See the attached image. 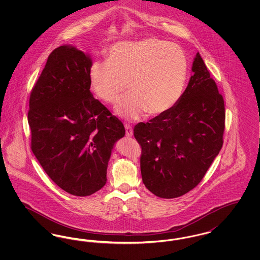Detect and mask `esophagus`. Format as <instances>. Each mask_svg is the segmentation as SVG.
I'll use <instances>...</instances> for the list:
<instances>
[{
    "instance_id": "esophagus-1",
    "label": "esophagus",
    "mask_w": 260,
    "mask_h": 260,
    "mask_svg": "<svg viewBox=\"0 0 260 260\" xmlns=\"http://www.w3.org/2000/svg\"><path fill=\"white\" fill-rule=\"evenodd\" d=\"M124 128H125V136H127V137H132L133 135H134L133 127L129 124H125Z\"/></svg>"
}]
</instances>
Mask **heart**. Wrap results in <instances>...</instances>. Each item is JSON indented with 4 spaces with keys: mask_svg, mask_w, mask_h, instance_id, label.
I'll use <instances>...</instances> for the list:
<instances>
[{
    "mask_svg": "<svg viewBox=\"0 0 260 260\" xmlns=\"http://www.w3.org/2000/svg\"><path fill=\"white\" fill-rule=\"evenodd\" d=\"M188 74L184 51L156 38L118 43L107 52V62H93L88 70L89 86L101 101L117 105L126 88L132 95L117 113L137 120L145 112L161 116L181 98Z\"/></svg>",
    "mask_w": 260,
    "mask_h": 260,
    "instance_id": "obj_1",
    "label": "heart"
}]
</instances>
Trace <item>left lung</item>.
<instances>
[{"label": "left lung", "mask_w": 260, "mask_h": 260, "mask_svg": "<svg viewBox=\"0 0 260 260\" xmlns=\"http://www.w3.org/2000/svg\"><path fill=\"white\" fill-rule=\"evenodd\" d=\"M192 71L173 109L134 129L142 149V181L160 198H177L195 188L222 147L224 100L199 52Z\"/></svg>", "instance_id": "1"}]
</instances>
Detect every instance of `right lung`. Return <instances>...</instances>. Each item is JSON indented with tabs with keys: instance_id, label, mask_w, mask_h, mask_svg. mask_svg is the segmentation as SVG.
Wrapping results in <instances>:
<instances>
[{
	"instance_id": "right-lung-1",
	"label": "right lung",
	"mask_w": 260,
	"mask_h": 260,
	"mask_svg": "<svg viewBox=\"0 0 260 260\" xmlns=\"http://www.w3.org/2000/svg\"><path fill=\"white\" fill-rule=\"evenodd\" d=\"M91 59L72 46L51 51L32 88L31 149L50 179L85 197L105 185L112 149L124 124L90 92Z\"/></svg>"
}]
</instances>
